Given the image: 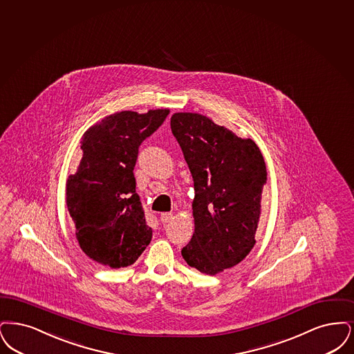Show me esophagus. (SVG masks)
<instances>
[{"mask_svg": "<svg viewBox=\"0 0 354 354\" xmlns=\"http://www.w3.org/2000/svg\"><path fill=\"white\" fill-rule=\"evenodd\" d=\"M160 219H161V222H162L164 225H167L168 222H170V221L173 219V213H162V214L160 216Z\"/></svg>", "mask_w": 354, "mask_h": 354, "instance_id": "1", "label": "esophagus"}]
</instances>
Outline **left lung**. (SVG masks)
I'll list each match as a JSON object with an SVG mask.
<instances>
[{
  "label": "left lung",
  "mask_w": 354,
  "mask_h": 354,
  "mask_svg": "<svg viewBox=\"0 0 354 354\" xmlns=\"http://www.w3.org/2000/svg\"><path fill=\"white\" fill-rule=\"evenodd\" d=\"M194 181V234L181 254L190 267L216 275L243 261L259 225L267 170L251 138L193 112L170 119Z\"/></svg>",
  "instance_id": "8db88e82"
}]
</instances>
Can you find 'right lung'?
Segmentation results:
<instances>
[{"label":"right lung","mask_w":354,"mask_h":354,"mask_svg":"<svg viewBox=\"0 0 354 354\" xmlns=\"http://www.w3.org/2000/svg\"><path fill=\"white\" fill-rule=\"evenodd\" d=\"M169 109L122 111L82 136L83 157L66 183V203L82 251L111 268L128 267L151 243L136 193L138 147L164 123Z\"/></svg>","instance_id":"obj_1"}]
</instances>
